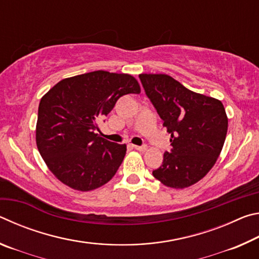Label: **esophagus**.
Here are the masks:
<instances>
[{
	"label": "esophagus",
	"instance_id": "obj_1",
	"mask_svg": "<svg viewBox=\"0 0 259 259\" xmlns=\"http://www.w3.org/2000/svg\"><path fill=\"white\" fill-rule=\"evenodd\" d=\"M133 147L135 148V150H137V151H140V152H145V151H147V146H146V145H143V146H138V145H133Z\"/></svg>",
	"mask_w": 259,
	"mask_h": 259
}]
</instances>
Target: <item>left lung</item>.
<instances>
[{
    "label": "left lung",
    "instance_id": "obj_1",
    "mask_svg": "<svg viewBox=\"0 0 259 259\" xmlns=\"http://www.w3.org/2000/svg\"><path fill=\"white\" fill-rule=\"evenodd\" d=\"M139 78L171 135V151L164 153L153 176L171 188L194 185L210 171L224 146L229 125L224 105L166 74H139Z\"/></svg>",
    "mask_w": 259,
    "mask_h": 259
}]
</instances>
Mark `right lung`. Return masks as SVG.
<instances>
[{
    "mask_svg": "<svg viewBox=\"0 0 259 259\" xmlns=\"http://www.w3.org/2000/svg\"><path fill=\"white\" fill-rule=\"evenodd\" d=\"M129 74L95 71L64 78L41 98L36 145L57 179L89 192L111 181L124 159L126 145L96 133L98 121L123 95L139 94Z\"/></svg>",
    "mask_w": 259,
    "mask_h": 259,
    "instance_id": "1",
    "label": "right lung"
}]
</instances>
